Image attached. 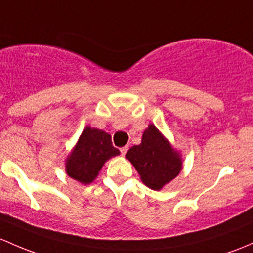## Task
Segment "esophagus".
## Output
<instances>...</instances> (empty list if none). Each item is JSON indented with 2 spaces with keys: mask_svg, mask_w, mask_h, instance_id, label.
Returning a JSON list of instances; mask_svg holds the SVG:
<instances>
[{
  "mask_svg": "<svg viewBox=\"0 0 253 253\" xmlns=\"http://www.w3.org/2000/svg\"><path fill=\"white\" fill-rule=\"evenodd\" d=\"M127 150H128V147H122L121 149H120V151H121L122 155H125V154L127 153Z\"/></svg>",
  "mask_w": 253,
  "mask_h": 253,
  "instance_id": "1",
  "label": "esophagus"
}]
</instances>
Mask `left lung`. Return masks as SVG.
<instances>
[{"label": "left lung", "instance_id": "8db88e82", "mask_svg": "<svg viewBox=\"0 0 253 253\" xmlns=\"http://www.w3.org/2000/svg\"><path fill=\"white\" fill-rule=\"evenodd\" d=\"M126 159L137 169L140 180L153 190H161L183 169L180 153L154 124L143 132L140 144L127 151Z\"/></svg>", "mask_w": 253, "mask_h": 253}]
</instances>
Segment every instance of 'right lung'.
Wrapping results in <instances>:
<instances>
[{"label": "right lung", "instance_id": "1", "mask_svg": "<svg viewBox=\"0 0 253 253\" xmlns=\"http://www.w3.org/2000/svg\"><path fill=\"white\" fill-rule=\"evenodd\" d=\"M120 155L111 135L103 129L86 126L65 159V172L81 184H91L108 160Z\"/></svg>", "mask_w": 253, "mask_h": 253}]
</instances>
